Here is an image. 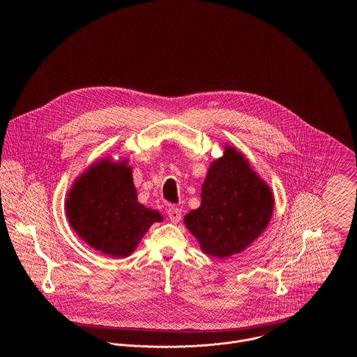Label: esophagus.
Returning <instances> with one entry per match:
<instances>
[{
    "label": "esophagus",
    "instance_id": "1",
    "mask_svg": "<svg viewBox=\"0 0 357 357\" xmlns=\"http://www.w3.org/2000/svg\"><path fill=\"white\" fill-rule=\"evenodd\" d=\"M167 214H169V218L172 223H178L182 220V210L178 207H170Z\"/></svg>",
    "mask_w": 357,
    "mask_h": 357
}]
</instances>
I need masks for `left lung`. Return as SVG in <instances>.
Segmentation results:
<instances>
[{"label":"left lung","mask_w":357,"mask_h":357,"mask_svg":"<svg viewBox=\"0 0 357 357\" xmlns=\"http://www.w3.org/2000/svg\"><path fill=\"white\" fill-rule=\"evenodd\" d=\"M201 206L185 217L187 230L206 255L229 258L243 252L272 220L274 197L245 155L225 146L202 185Z\"/></svg>","instance_id":"8db88e82"}]
</instances>
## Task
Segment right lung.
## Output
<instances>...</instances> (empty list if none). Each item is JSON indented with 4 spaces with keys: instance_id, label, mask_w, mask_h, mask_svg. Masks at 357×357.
<instances>
[{
    "instance_id": "right-lung-1",
    "label": "right lung",
    "mask_w": 357,
    "mask_h": 357,
    "mask_svg": "<svg viewBox=\"0 0 357 357\" xmlns=\"http://www.w3.org/2000/svg\"><path fill=\"white\" fill-rule=\"evenodd\" d=\"M70 227L102 255L128 257L155 222L159 211L137 202L128 160L95 162L70 187L66 199Z\"/></svg>"
}]
</instances>
